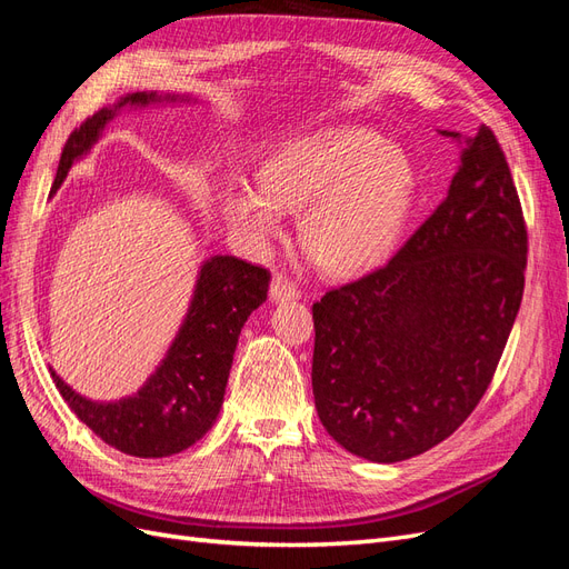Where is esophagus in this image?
<instances>
[{"label":"esophagus","mask_w":569,"mask_h":569,"mask_svg":"<svg viewBox=\"0 0 569 569\" xmlns=\"http://www.w3.org/2000/svg\"><path fill=\"white\" fill-rule=\"evenodd\" d=\"M270 297H272L274 301L301 299V297H303V289H301L297 282H291V280L287 278V274L274 272V278H272V282H270Z\"/></svg>","instance_id":"34e87169"}]
</instances>
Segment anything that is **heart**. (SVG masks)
I'll use <instances>...</instances> for the list:
<instances>
[{"instance_id": "b5f03b06", "label": "heart", "mask_w": 569, "mask_h": 569, "mask_svg": "<svg viewBox=\"0 0 569 569\" xmlns=\"http://www.w3.org/2000/svg\"><path fill=\"white\" fill-rule=\"evenodd\" d=\"M261 187L234 178L222 213L234 232L266 247L301 209L303 249L339 278L380 266L403 232L416 176L401 149L375 130L343 126L287 144L261 168Z\"/></svg>"}]
</instances>
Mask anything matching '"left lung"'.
Listing matches in <instances>:
<instances>
[{
  "label": "left lung",
  "mask_w": 569,
  "mask_h": 569,
  "mask_svg": "<svg viewBox=\"0 0 569 569\" xmlns=\"http://www.w3.org/2000/svg\"><path fill=\"white\" fill-rule=\"evenodd\" d=\"M527 247L506 153L481 126L449 194L391 261L313 303V396L339 446L399 462L470 418L520 311Z\"/></svg>",
  "instance_id": "obj_1"
}]
</instances>
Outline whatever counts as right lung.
Listing matches in <instances>:
<instances>
[{
  "label": "right lung",
  "mask_w": 569,
  "mask_h": 569,
  "mask_svg": "<svg viewBox=\"0 0 569 569\" xmlns=\"http://www.w3.org/2000/svg\"><path fill=\"white\" fill-rule=\"evenodd\" d=\"M157 94L137 92L123 104H147ZM113 109L84 118L68 134L51 192H57L68 168L92 147ZM270 272L234 256H213L201 266L197 291L180 332L161 368L130 399L92 403L82 399L51 370L63 401L97 437L113 449L137 458H163L184 451L216 422L226 393L232 356L242 325L268 297Z\"/></svg>",
  "instance_id": "right-lung-1"
}]
</instances>
